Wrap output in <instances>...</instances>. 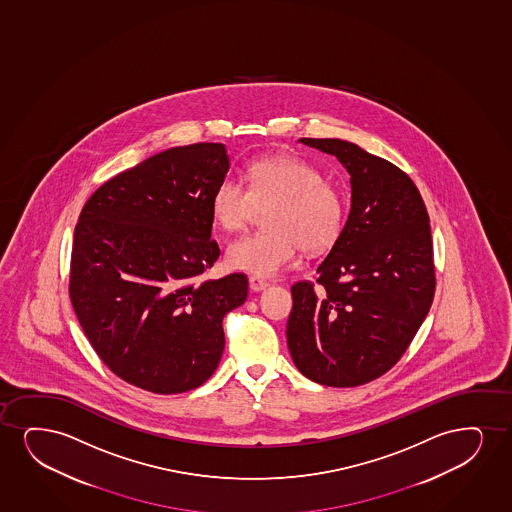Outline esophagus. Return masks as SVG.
<instances>
[{
  "instance_id": "esophagus-1",
  "label": "esophagus",
  "mask_w": 512,
  "mask_h": 512,
  "mask_svg": "<svg viewBox=\"0 0 512 512\" xmlns=\"http://www.w3.org/2000/svg\"><path fill=\"white\" fill-rule=\"evenodd\" d=\"M268 285L270 284H268L266 280L259 279V277H249V287H251V291L253 292L265 291Z\"/></svg>"
}]
</instances>
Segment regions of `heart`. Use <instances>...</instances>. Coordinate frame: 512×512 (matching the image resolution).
Here are the masks:
<instances>
[{
  "mask_svg": "<svg viewBox=\"0 0 512 512\" xmlns=\"http://www.w3.org/2000/svg\"><path fill=\"white\" fill-rule=\"evenodd\" d=\"M266 230L232 242L227 263L233 270L273 277L292 265L298 249L313 254L336 242L343 230V194L325 182L320 169L294 156L263 157L247 168V188L223 178L214 188L211 213L216 225L239 232L265 211Z\"/></svg>",
  "mask_w": 512,
  "mask_h": 512,
  "instance_id": "b5f03b06",
  "label": "heart"
}]
</instances>
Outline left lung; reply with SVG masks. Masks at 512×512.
<instances>
[{
  "label": "left lung",
  "mask_w": 512,
  "mask_h": 512,
  "mask_svg": "<svg viewBox=\"0 0 512 512\" xmlns=\"http://www.w3.org/2000/svg\"><path fill=\"white\" fill-rule=\"evenodd\" d=\"M299 142L336 156L351 176V209L317 284L292 285L287 346L311 381L353 388L395 365L433 303L429 214L410 176L356 143Z\"/></svg>",
  "instance_id": "8db88e82"
}]
</instances>
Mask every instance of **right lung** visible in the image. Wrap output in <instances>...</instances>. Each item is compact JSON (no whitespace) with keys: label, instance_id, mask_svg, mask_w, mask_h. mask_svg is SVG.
Returning <instances> with one entry per match:
<instances>
[{"label":"right lung","instance_id":"obj_1","mask_svg":"<svg viewBox=\"0 0 512 512\" xmlns=\"http://www.w3.org/2000/svg\"><path fill=\"white\" fill-rule=\"evenodd\" d=\"M228 168L223 143L164 150L97 188L79 214L72 308L100 360L136 388H199L220 363L223 317L246 301L244 273L197 280L220 256L211 197Z\"/></svg>","mask_w":512,"mask_h":512}]
</instances>
